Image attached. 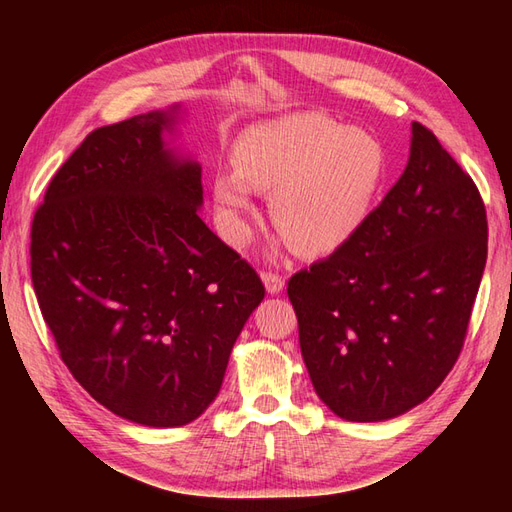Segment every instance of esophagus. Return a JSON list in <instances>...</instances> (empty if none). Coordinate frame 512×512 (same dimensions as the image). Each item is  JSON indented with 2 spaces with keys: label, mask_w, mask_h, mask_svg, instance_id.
<instances>
[{
  "label": "esophagus",
  "mask_w": 512,
  "mask_h": 512,
  "mask_svg": "<svg viewBox=\"0 0 512 512\" xmlns=\"http://www.w3.org/2000/svg\"><path fill=\"white\" fill-rule=\"evenodd\" d=\"M262 281H264V286H266L270 295H279V292L284 290V286H286V279L281 277L279 273H273V270H266V273H262Z\"/></svg>",
  "instance_id": "1"
}]
</instances>
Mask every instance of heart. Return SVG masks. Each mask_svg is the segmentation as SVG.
I'll return each instance as SVG.
<instances>
[{"mask_svg": "<svg viewBox=\"0 0 512 512\" xmlns=\"http://www.w3.org/2000/svg\"><path fill=\"white\" fill-rule=\"evenodd\" d=\"M235 162L213 178L222 235L246 244L255 189L273 191L277 226L306 255L330 253L365 224L387 173L378 138L310 112L248 127Z\"/></svg>", "mask_w": 512, "mask_h": 512, "instance_id": "b5f03b06", "label": "heart"}]
</instances>
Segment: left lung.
I'll use <instances>...</instances> for the list:
<instances>
[{
    "label": "left lung",
    "mask_w": 512,
    "mask_h": 512,
    "mask_svg": "<svg viewBox=\"0 0 512 512\" xmlns=\"http://www.w3.org/2000/svg\"><path fill=\"white\" fill-rule=\"evenodd\" d=\"M486 209L438 138L411 123L402 176L328 259L288 281L303 363L350 422L402 416L455 365L486 266Z\"/></svg>",
    "instance_id": "8db88e82"
}]
</instances>
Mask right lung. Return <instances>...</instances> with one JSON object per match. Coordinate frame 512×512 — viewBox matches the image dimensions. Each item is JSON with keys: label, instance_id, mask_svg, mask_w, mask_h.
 <instances>
[{"label": "right lung", "instance_id": "add662e5", "mask_svg": "<svg viewBox=\"0 0 512 512\" xmlns=\"http://www.w3.org/2000/svg\"><path fill=\"white\" fill-rule=\"evenodd\" d=\"M182 107L107 125L52 178L30 270L63 363L143 427H182L220 394L262 279L202 222V167L173 145Z\"/></svg>", "mask_w": 512, "mask_h": 512}]
</instances>
